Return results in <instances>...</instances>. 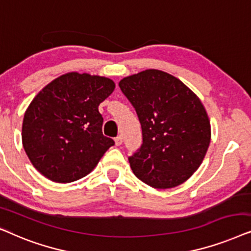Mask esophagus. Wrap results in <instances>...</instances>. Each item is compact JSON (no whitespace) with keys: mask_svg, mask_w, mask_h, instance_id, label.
Wrapping results in <instances>:
<instances>
[{"mask_svg":"<svg viewBox=\"0 0 251 251\" xmlns=\"http://www.w3.org/2000/svg\"><path fill=\"white\" fill-rule=\"evenodd\" d=\"M115 142H116V146H120L123 143V136L122 135H118L117 138L115 139Z\"/></svg>","mask_w":251,"mask_h":251,"instance_id":"obj_1","label":"esophagus"}]
</instances>
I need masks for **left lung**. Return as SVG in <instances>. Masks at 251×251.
Listing matches in <instances>:
<instances>
[{
    "mask_svg": "<svg viewBox=\"0 0 251 251\" xmlns=\"http://www.w3.org/2000/svg\"><path fill=\"white\" fill-rule=\"evenodd\" d=\"M119 87L142 128V145L128 157L133 173L153 188L181 185L202 164L211 140L201 100L176 76L155 69L126 76Z\"/></svg>",
    "mask_w": 251,
    "mask_h": 251,
    "instance_id": "obj_1",
    "label": "left lung"
}]
</instances>
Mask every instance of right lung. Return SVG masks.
Here are the masks:
<instances>
[{"instance_id":"right-lung-1","label":"right lung","mask_w":251,"mask_h":251,"mask_svg":"<svg viewBox=\"0 0 251 251\" xmlns=\"http://www.w3.org/2000/svg\"><path fill=\"white\" fill-rule=\"evenodd\" d=\"M111 79L70 72L48 83L24 115L22 140L33 166L55 182L91 173L115 145L102 133L99 105L115 89Z\"/></svg>"}]
</instances>
